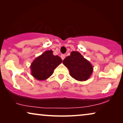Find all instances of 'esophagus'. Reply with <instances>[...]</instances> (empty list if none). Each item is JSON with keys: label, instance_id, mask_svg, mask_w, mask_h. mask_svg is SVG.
I'll use <instances>...</instances> for the list:
<instances>
[{"label": "esophagus", "instance_id": "1", "mask_svg": "<svg viewBox=\"0 0 123 123\" xmlns=\"http://www.w3.org/2000/svg\"><path fill=\"white\" fill-rule=\"evenodd\" d=\"M60 57H61L62 59L63 60L64 59V58H65V55L64 54H62V55H61V56H60Z\"/></svg>", "mask_w": 123, "mask_h": 123}]
</instances>
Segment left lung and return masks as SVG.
Listing matches in <instances>:
<instances>
[{
    "instance_id": "8db88e82",
    "label": "left lung",
    "mask_w": 123,
    "mask_h": 123,
    "mask_svg": "<svg viewBox=\"0 0 123 123\" xmlns=\"http://www.w3.org/2000/svg\"><path fill=\"white\" fill-rule=\"evenodd\" d=\"M68 68L71 77L79 81H85L93 72V67L90 62L78 51H72L63 62Z\"/></svg>"
}]
</instances>
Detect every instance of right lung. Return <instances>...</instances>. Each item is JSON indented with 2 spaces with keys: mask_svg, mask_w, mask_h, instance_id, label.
Masks as SVG:
<instances>
[{
  "mask_svg": "<svg viewBox=\"0 0 123 123\" xmlns=\"http://www.w3.org/2000/svg\"><path fill=\"white\" fill-rule=\"evenodd\" d=\"M63 60L58 55H54L52 50H48L38 56L32 63L31 74L37 80H46L53 74L54 70Z\"/></svg>",
  "mask_w": 123,
  "mask_h": 123,
  "instance_id": "add662e5",
  "label": "right lung"
}]
</instances>
